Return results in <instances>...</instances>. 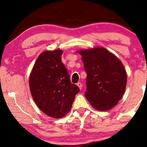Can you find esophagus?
Returning <instances> with one entry per match:
<instances>
[{
  "mask_svg": "<svg viewBox=\"0 0 147 147\" xmlns=\"http://www.w3.org/2000/svg\"><path fill=\"white\" fill-rule=\"evenodd\" d=\"M77 86H78V87L80 88V90H81L82 88V84L81 82H78V83L77 84Z\"/></svg>",
  "mask_w": 147,
  "mask_h": 147,
  "instance_id": "34e87169",
  "label": "esophagus"
}]
</instances>
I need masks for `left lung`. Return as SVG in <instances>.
Masks as SVG:
<instances>
[{"label":"left lung","instance_id":"left-lung-1","mask_svg":"<svg viewBox=\"0 0 147 147\" xmlns=\"http://www.w3.org/2000/svg\"><path fill=\"white\" fill-rule=\"evenodd\" d=\"M82 57L86 72L84 95L91 105L99 111L113 108L122 97L127 75L122 63L103 48L78 52Z\"/></svg>","mask_w":147,"mask_h":147}]
</instances>
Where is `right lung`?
Here are the masks:
<instances>
[{"instance_id": "add662e5", "label": "right lung", "mask_w": 147, "mask_h": 147, "mask_svg": "<svg viewBox=\"0 0 147 147\" xmlns=\"http://www.w3.org/2000/svg\"><path fill=\"white\" fill-rule=\"evenodd\" d=\"M63 51H45L36 60L30 76L32 96L43 113L55 118L67 115L71 109L78 86L71 84L61 62Z\"/></svg>"}]
</instances>
